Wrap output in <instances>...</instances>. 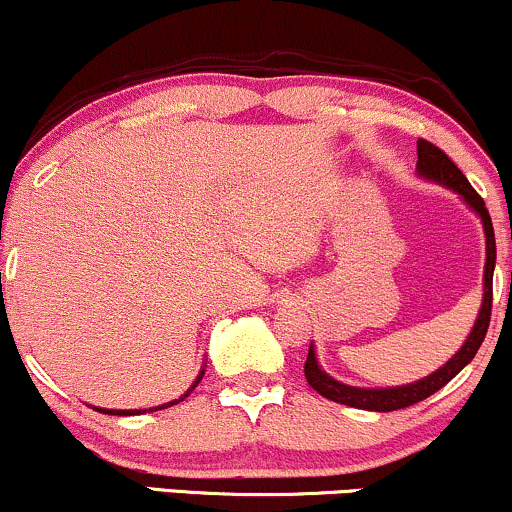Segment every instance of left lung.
<instances>
[{"label":"left lung","instance_id":"1","mask_svg":"<svg viewBox=\"0 0 512 512\" xmlns=\"http://www.w3.org/2000/svg\"><path fill=\"white\" fill-rule=\"evenodd\" d=\"M416 170L428 180H436L440 185H448L450 190H455L457 195H462L464 202L469 204L477 214L481 216L486 231V267H484V303H481L479 317L474 322V330L467 337V342L462 344V349L445 363L443 368H438L436 373L428 375V378L419 380V383L402 385V387H385V390H363V387H351L334 380L332 375H327L325 370L317 366V358L313 346H310L308 358H305V380L313 387L315 392H320L322 397L332 399V402L346 404V407L356 409H368V411H397L404 407H411L416 402H424L426 397H431L433 392H438L440 387H445L455 378L460 370L472 361L474 354L479 351L481 342H484L486 330H489L491 322V303H493V267H496V238H493V223L486 209L484 199L479 197V192L469 185V180L464 178V173L455 163L450 161L445 151H440L436 144L419 139L416 142Z\"/></svg>","mask_w":512,"mask_h":512}]
</instances>
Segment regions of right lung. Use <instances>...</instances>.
Returning a JSON list of instances; mask_svg holds the SVG:
<instances>
[{"instance_id":"1","label":"right lung","mask_w":512,"mask_h":512,"mask_svg":"<svg viewBox=\"0 0 512 512\" xmlns=\"http://www.w3.org/2000/svg\"><path fill=\"white\" fill-rule=\"evenodd\" d=\"M202 375H204V370L202 373H199V378L195 380V383H192V387L190 390L185 392V395H182L180 399H175V402H168V404H161V407H154V409H149V411H158V409H166V407H173V404H178V402H182V399H185L187 395H190L192 390H195V387L199 385V380H202ZM101 411V414H110V416H132V414H144L146 409H129V411H125V409H98Z\"/></svg>"}]
</instances>
